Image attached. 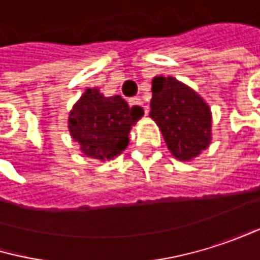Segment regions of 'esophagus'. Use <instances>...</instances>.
<instances>
[{
	"label": "esophagus",
	"instance_id": "34e87169",
	"mask_svg": "<svg viewBox=\"0 0 260 260\" xmlns=\"http://www.w3.org/2000/svg\"><path fill=\"white\" fill-rule=\"evenodd\" d=\"M129 105H131V106H139V108H143L145 114H148V106H145V102H143L140 97H134V99H131V100H129Z\"/></svg>",
	"mask_w": 260,
	"mask_h": 260
}]
</instances>
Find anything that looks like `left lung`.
I'll return each mask as SVG.
<instances>
[{
    "mask_svg": "<svg viewBox=\"0 0 260 260\" xmlns=\"http://www.w3.org/2000/svg\"><path fill=\"white\" fill-rule=\"evenodd\" d=\"M149 117L160 127L172 157L180 161L197 158L212 142L209 103L195 89L172 76L152 79Z\"/></svg>",
    "mask_w": 260,
    "mask_h": 260,
    "instance_id": "1",
    "label": "left lung"
}]
</instances>
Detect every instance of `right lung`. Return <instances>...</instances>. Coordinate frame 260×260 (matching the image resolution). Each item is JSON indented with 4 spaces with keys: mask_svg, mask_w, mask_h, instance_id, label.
Instances as JSON below:
<instances>
[{
    "mask_svg": "<svg viewBox=\"0 0 260 260\" xmlns=\"http://www.w3.org/2000/svg\"><path fill=\"white\" fill-rule=\"evenodd\" d=\"M142 115V108H131L121 95L105 97L99 88H86L70 111L68 131L83 155L114 160L126 149L129 133Z\"/></svg>",
    "mask_w": 260,
    "mask_h": 260,
    "instance_id": "right-lung-1",
    "label": "right lung"
}]
</instances>
